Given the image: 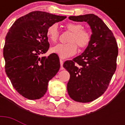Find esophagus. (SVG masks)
<instances>
[{
	"label": "esophagus",
	"instance_id": "1",
	"mask_svg": "<svg viewBox=\"0 0 125 125\" xmlns=\"http://www.w3.org/2000/svg\"><path fill=\"white\" fill-rule=\"evenodd\" d=\"M60 65H61V67H60V69L61 70H63V62L62 60H60Z\"/></svg>",
	"mask_w": 125,
	"mask_h": 125
}]
</instances>
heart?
<instances>
[{
    "label": "heart",
    "instance_id": "b5f03b06",
    "mask_svg": "<svg viewBox=\"0 0 125 125\" xmlns=\"http://www.w3.org/2000/svg\"><path fill=\"white\" fill-rule=\"evenodd\" d=\"M68 31L71 32L68 38V43L58 44L51 49L52 52L57 54L61 58L65 59L76 54L77 46L80 50H84L91 43V33L87 29H83L80 23L69 22L65 25ZM47 36L53 43H56L60 37L58 27L56 23H53L48 27Z\"/></svg>",
    "mask_w": 125,
    "mask_h": 125
}]
</instances>
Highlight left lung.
Here are the masks:
<instances>
[{"mask_svg": "<svg viewBox=\"0 0 125 125\" xmlns=\"http://www.w3.org/2000/svg\"><path fill=\"white\" fill-rule=\"evenodd\" d=\"M69 19L87 22L92 30L91 43L84 52L63 63L70 74L67 86L69 97L76 102L89 103L101 97L108 87L116 70L117 44L112 32L97 15L86 14Z\"/></svg>", "mask_w": 125, "mask_h": 125, "instance_id": "1", "label": "left lung"}]
</instances>
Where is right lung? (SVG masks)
I'll return each mask as SVG.
<instances>
[{
  "instance_id": "obj_1",
  "label": "right lung",
  "mask_w": 125,
  "mask_h": 125,
  "mask_svg": "<svg viewBox=\"0 0 125 125\" xmlns=\"http://www.w3.org/2000/svg\"><path fill=\"white\" fill-rule=\"evenodd\" d=\"M66 16L34 11L17 19L6 36L3 56L5 71L20 95L30 100L39 99L47 92L48 83L58 72V56L52 53L40 57L49 49L47 30Z\"/></svg>"
}]
</instances>
